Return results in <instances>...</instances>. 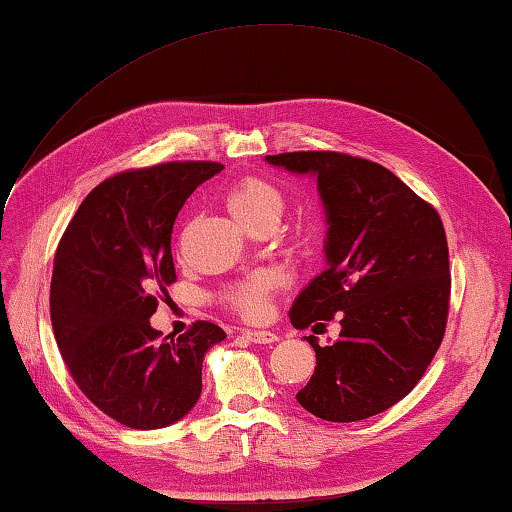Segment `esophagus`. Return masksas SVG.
Returning <instances> with one entry per match:
<instances>
[{
  "instance_id": "obj_1",
  "label": "esophagus",
  "mask_w": 512,
  "mask_h": 512,
  "mask_svg": "<svg viewBox=\"0 0 512 512\" xmlns=\"http://www.w3.org/2000/svg\"><path fill=\"white\" fill-rule=\"evenodd\" d=\"M242 339L250 341V343H277V334L268 332V330H244Z\"/></svg>"
}]
</instances>
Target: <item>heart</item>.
<instances>
[{
	"mask_svg": "<svg viewBox=\"0 0 512 512\" xmlns=\"http://www.w3.org/2000/svg\"><path fill=\"white\" fill-rule=\"evenodd\" d=\"M226 206L235 220L248 231V228L268 220L277 222L284 213V195L275 184L262 178H244L226 191ZM270 286H273L270 277L248 279L246 284H239L228 292V299H231V306L242 312L244 317H262L266 312Z\"/></svg>",
	"mask_w": 512,
	"mask_h": 512,
	"instance_id": "obj_1",
	"label": "heart"
}]
</instances>
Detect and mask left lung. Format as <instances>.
Wrapping results in <instances>:
<instances>
[{
	"instance_id": "obj_1",
	"label": "left lung",
	"mask_w": 512,
	"mask_h": 512,
	"mask_svg": "<svg viewBox=\"0 0 512 512\" xmlns=\"http://www.w3.org/2000/svg\"><path fill=\"white\" fill-rule=\"evenodd\" d=\"M317 180L325 270L288 312L303 330L339 317V341L303 336L317 367L297 400L312 416L356 422L389 409L422 378L449 314V248L440 215L389 169L336 151L266 156Z\"/></svg>"
}]
</instances>
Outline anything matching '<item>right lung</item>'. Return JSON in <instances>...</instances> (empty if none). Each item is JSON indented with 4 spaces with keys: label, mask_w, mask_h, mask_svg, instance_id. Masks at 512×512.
Here are the masks:
<instances>
[{
    "label": "right lung",
    "mask_w": 512,
    "mask_h": 512,
    "mask_svg": "<svg viewBox=\"0 0 512 512\" xmlns=\"http://www.w3.org/2000/svg\"><path fill=\"white\" fill-rule=\"evenodd\" d=\"M222 171L217 162H167L101 182L74 213L54 255L50 317L74 383L132 429L182 420L202 394V363L226 339L193 323L158 339L156 290L176 281L173 222L189 195Z\"/></svg>",
    "instance_id": "add662e5"
}]
</instances>
